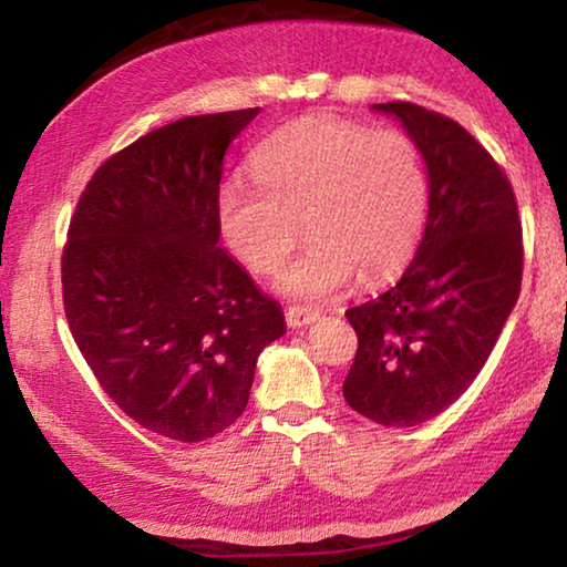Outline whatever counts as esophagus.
Listing matches in <instances>:
<instances>
[{
	"mask_svg": "<svg viewBox=\"0 0 567 567\" xmlns=\"http://www.w3.org/2000/svg\"><path fill=\"white\" fill-rule=\"evenodd\" d=\"M285 320L290 328H305V324H312L320 320V312L310 310V307H300V305H292L285 310Z\"/></svg>",
	"mask_w": 567,
	"mask_h": 567,
	"instance_id": "obj_1",
	"label": "esophagus"
}]
</instances>
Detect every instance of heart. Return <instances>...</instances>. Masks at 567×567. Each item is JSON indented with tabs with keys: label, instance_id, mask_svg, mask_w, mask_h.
Segmentation results:
<instances>
[{
	"label": "heart",
	"instance_id": "heart-1",
	"mask_svg": "<svg viewBox=\"0 0 567 567\" xmlns=\"http://www.w3.org/2000/svg\"><path fill=\"white\" fill-rule=\"evenodd\" d=\"M255 172L219 185V233L249 270L270 275L307 229L310 245L277 282L285 295L328 300L358 275L380 285L408 267L427 209L410 134L312 114L267 137Z\"/></svg>",
	"mask_w": 567,
	"mask_h": 567
}]
</instances>
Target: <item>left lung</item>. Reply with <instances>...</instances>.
I'll list each match as a JSON object with an SVG mask.
<instances>
[{"label": "left lung", "instance_id": "left-lung-1", "mask_svg": "<svg viewBox=\"0 0 567 567\" xmlns=\"http://www.w3.org/2000/svg\"><path fill=\"white\" fill-rule=\"evenodd\" d=\"M415 140L430 179L427 225L405 275L350 307L358 352L348 405L385 427L435 417L473 385L523 282V227L511 179L465 127L412 102L372 104Z\"/></svg>", "mask_w": 567, "mask_h": 567}]
</instances>
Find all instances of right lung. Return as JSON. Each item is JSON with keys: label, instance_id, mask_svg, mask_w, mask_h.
Here are the masks:
<instances>
[{"label": "right lung", "instance_id": "obj_1", "mask_svg": "<svg viewBox=\"0 0 567 567\" xmlns=\"http://www.w3.org/2000/svg\"><path fill=\"white\" fill-rule=\"evenodd\" d=\"M260 107L147 132L94 172L72 215L62 297L76 348L124 415L199 443L243 415L280 305L219 247L225 152Z\"/></svg>", "mask_w": 567, "mask_h": 567}]
</instances>
